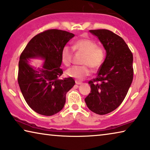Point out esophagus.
<instances>
[{
    "label": "esophagus",
    "instance_id": "obj_1",
    "mask_svg": "<svg viewBox=\"0 0 150 150\" xmlns=\"http://www.w3.org/2000/svg\"><path fill=\"white\" fill-rule=\"evenodd\" d=\"M75 82H76V84H78V85H80V84H81L82 83V82H80V81H78V80H76Z\"/></svg>",
    "mask_w": 150,
    "mask_h": 150
}]
</instances>
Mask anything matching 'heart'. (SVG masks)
Returning a JSON list of instances; mask_svg holds the SVG:
<instances>
[{"label":"heart","instance_id":"b5f03b06","mask_svg":"<svg viewBox=\"0 0 150 150\" xmlns=\"http://www.w3.org/2000/svg\"><path fill=\"white\" fill-rule=\"evenodd\" d=\"M74 51L82 53L81 59L82 66H74L68 69L66 74L68 76L82 80L91 74V66L93 69H98L102 66L105 57V50L98 46L96 41L91 39H81L76 41L72 46ZM73 50L69 46H64L62 50V62L66 66H69L72 63Z\"/></svg>","mask_w":150,"mask_h":150}]
</instances>
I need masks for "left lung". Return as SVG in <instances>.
Masks as SVG:
<instances>
[{"label": "left lung", "instance_id": "8db88e82", "mask_svg": "<svg viewBox=\"0 0 150 150\" xmlns=\"http://www.w3.org/2000/svg\"><path fill=\"white\" fill-rule=\"evenodd\" d=\"M102 43L106 58L95 78L90 80L91 91L85 98L88 109L105 115L123 102L133 81V54L120 36L107 29L90 30Z\"/></svg>", "mask_w": 150, "mask_h": 150}]
</instances>
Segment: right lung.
I'll use <instances>...</instances> for the list:
<instances>
[{
    "mask_svg": "<svg viewBox=\"0 0 150 150\" xmlns=\"http://www.w3.org/2000/svg\"><path fill=\"white\" fill-rule=\"evenodd\" d=\"M74 34L48 29L33 37L20 56L18 83L25 101L38 113L51 116L63 109L66 94L75 84L72 77L59 79L63 47ZM45 60L41 69L30 65L31 58Z\"/></svg>",
    "mask_w": 150,
    "mask_h": 150,
    "instance_id": "1",
    "label": "right lung"
}]
</instances>
